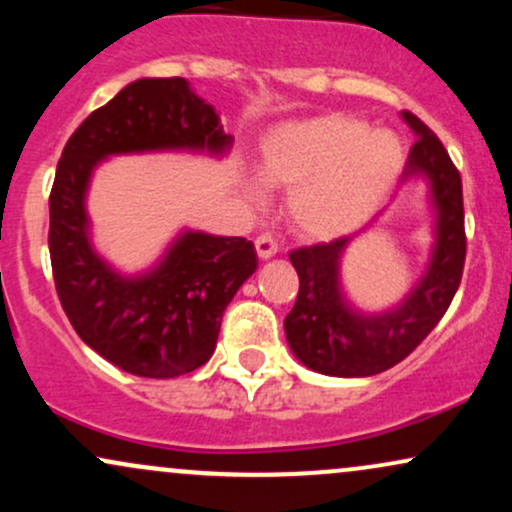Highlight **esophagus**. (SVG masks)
<instances>
[{
  "mask_svg": "<svg viewBox=\"0 0 512 512\" xmlns=\"http://www.w3.org/2000/svg\"><path fill=\"white\" fill-rule=\"evenodd\" d=\"M255 250L257 255H260V260H269V257H274L276 250H279V243H276L272 233H260V236L255 238Z\"/></svg>",
  "mask_w": 512,
  "mask_h": 512,
  "instance_id": "1",
  "label": "esophagus"
}]
</instances>
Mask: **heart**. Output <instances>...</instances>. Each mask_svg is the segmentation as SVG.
<instances>
[{"instance_id":"obj_1","label":"heart","mask_w":512,"mask_h":512,"mask_svg":"<svg viewBox=\"0 0 512 512\" xmlns=\"http://www.w3.org/2000/svg\"><path fill=\"white\" fill-rule=\"evenodd\" d=\"M404 154L390 132L351 115H322L276 129L262 146V173L289 187V214L305 236L354 231L390 195Z\"/></svg>"}]
</instances>
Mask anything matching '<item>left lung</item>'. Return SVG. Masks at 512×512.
Instances as JSON below:
<instances>
[{
  "mask_svg": "<svg viewBox=\"0 0 512 512\" xmlns=\"http://www.w3.org/2000/svg\"><path fill=\"white\" fill-rule=\"evenodd\" d=\"M404 120L416 134L404 178L426 175L438 209V240L431 267L397 310L363 317L346 308L339 291V257L349 238L291 250L289 257L301 286L284 330L298 361L317 373L363 378L397 366L438 325L462 281L467 236L460 170L419 117L404 110Z\"/></svg>",
  "mask_w": 512,
  "mask_h": 512,
  "instance_id": "8db88e82",
  "label": "left lung"
}]
</instances>
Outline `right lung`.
Returning a JSON list of instances; mask_svg holds the SVG:
<instances>
[{
    "label": "right lung",
    "instance_id": "right-lung-1",
    "mask_svg": "<svg viewBox=\"0 0 512 512\" xmlns=\"http://www.w3.org/2000/svg\"><path fill=\"white\" fill-rule=\"evenodd\" d=\"M231 146L219 115L185 79H139L76 127L50 192V262L69 322L117 368L175 378L209 361L221 317L257 269L245 238L185 233L154 272L122 279L88 245L84 195L91 170L110 154Z\"/></svg>",
    "mask_w": 512,
    "mask_h": 512
}]
</instances>
